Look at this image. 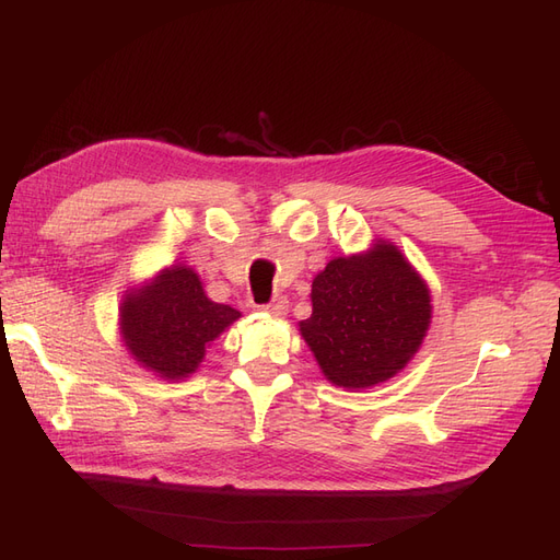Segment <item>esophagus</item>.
I'll return each mask as SVG.
<instances>
[{
	"label": "esophagus",
	"instance_id": "obj_1",
	"mask_svg": "<svg viewBox=\"0 0 560 560\" xmlns=\"http://www.w3.org/2000/svg\"><path fill=\"white\" fill-rule=\"evenodd\" d=\"M287 308H290V301H287L284 296H278V299H273L270 303H266V306H261L264 313L276 315V317H282L287 313Z\"/></svg>",
	"mask_w": 560,
	"mask_h": 560
}]
</instances>
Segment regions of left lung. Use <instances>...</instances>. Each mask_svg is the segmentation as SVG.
Returning a JSON list of instances; mask_svg holds the SVG:
<instances>
[{"mask_svg": "<svg viewBox=\"0 0 560 560\" xmlns=\"http://www.w3.org/2000/svg\"><path fill=\"white\" fill-rule=\"evenodd\" d=\"M303 341L338 387L364 389L397 376L418 352L432 319L425 280L393 245L336 257L313 280Z\"/></svg>", "mask_w": 560, "mask_h": 560, "instance_id": "1", "label": "left lung"}]
</instances>
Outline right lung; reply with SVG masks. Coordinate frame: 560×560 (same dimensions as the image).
I'll use <instances>...</instances> for the list:
<instances>
[{"instance_id": "right-lung-1", "label": "right lung", "mask_w": 560, "mask_h": 560, "mask_svg": "<svg viewBox=\"0 0 560 560\" xmlns=\"http://www.w3.org/2000/svg\"><path fill=\"white\" fill-rule=\"evenodd\" d=\"M121 336L132 360L163 381L189 378L206 348L241 313L208 299L194 268L175 264L121 301Z\"/></svg>"}]
</instances>
